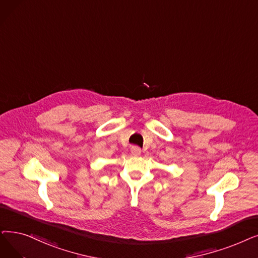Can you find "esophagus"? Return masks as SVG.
Here are the masks:
<instances>
[{
	"mask_svg": "<svg viewBox=\"0 0 258 258\" xmlns=\"http://www.w3.org/2000/svg\"><path fill=\"white\" fill-rule=\"evenodd\" d=\"M131 153L134 155V156H138V155H140L141 154V149L140 148H138V147H132L131 148Z\"/></svg>",
	"mask_w": 258,
	"mask_h": 258,
	"instance_id": "esophagus-1",
	"label": "esophagus"
}]
</instances>
